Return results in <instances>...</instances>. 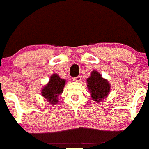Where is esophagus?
<instances>
[{"label": "esophagus", "instance_id": "obj_1", "mask_svg": "<svg viewBox=\"0 0 149 149\" xmlns=\"http://www.w3.org/2000/svg\"><path fill=\"white\" fill-rule=\"evenodd\" d=\"M73 81H74V82H80V81H81V76H77V77H74Z\"/></svg>", "mask_w": 149, "mask_h": 149}]
</instances>
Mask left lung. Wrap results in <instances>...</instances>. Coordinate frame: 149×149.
Returning a JSON list of instances; mask_svg holds the SVG:
<instances>
[{"label": "left lung", "mask_w": 149, "mask_h": 149, "mask_svg": "<svg viewBox=\"0 0 149 149\" xmlns=\"http://www.w3.org/2000/svg\"><path fill=\"white\" fill-rule=\"evenodd\" d=\"M87 88L91 98L94 102L99 103L104 101L110 93V84L109 81L102 77L101 74L93 70L90 76L86 79Z\"/></svg>", "instance_id": "8db88e82"}]
</instances>
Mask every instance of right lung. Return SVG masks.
<instances>
[{
	"instance_id": "obj_1",
	"label": "right lung",
	"mask_w": 149,
	"mask_h": 149,
	"mask_svg": "<svg viewBox=\"0 0 149 149\" xmlns=\"http://www.w3.org/2000/svg\"><path fill=\"white\" fill-rule=\"evenodd\" d=\"M65 82V79L60 78L57 74H53L48 84L42 88L41 94L50 104L55 105L58 103L59 96L63 93Z\"/></svg>"
}]
</instances>
